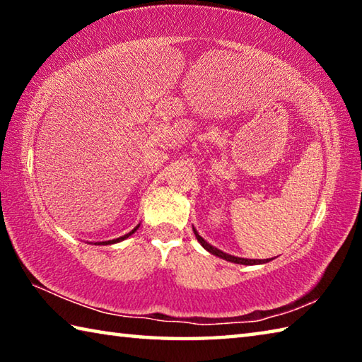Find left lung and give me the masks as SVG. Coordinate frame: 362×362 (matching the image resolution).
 <instances>
[{
    "label": "left lung",
    "mask_w": 362,
    "mask_h": 362,
    "mask_svg": "<svg viewBox=\"0 0 362 362\" xmlns=\"http://www.w3.org/2000/svg\"><path fill=\"white\" fill-rule=\"evenodd\" d=\"M193 233H194L196 240L199 241L201 246H203V247L207 250V252H211L212 255H217V257H220V259H223V260H226V262H231V263H240V265H262V263H268V262H272V260H273V259H263V260H260V259H241V257L230 255V254H226V252H222V250L217 249V247L211 246V244L207 243V241L204 240V238L199 235L198 231H196L194 226H193Z\"/></svg>",
    "instance_id": "left-lung-1"
}]
</instances>
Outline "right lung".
<instances>
[{"label":"right lung","instance_id":"1","mask_svg":"<svg viewBox=\"0 0 362 362\" xmlns=\"http://www.w3.org/2000/svg\"><path fill=\"white\" fill-rule=\"evenodd\" d=\"M140 226V223L136 226V228H134L132 231H129L127 233V235H124V236H119V238H116V240H110V241H100V243H94L95 246H108V244H116V243H121V241H124L126 238H129L132 233H136L137 231V228Z\"/></svg>","mask_w":362,"mask_h":362}]
</instances>
